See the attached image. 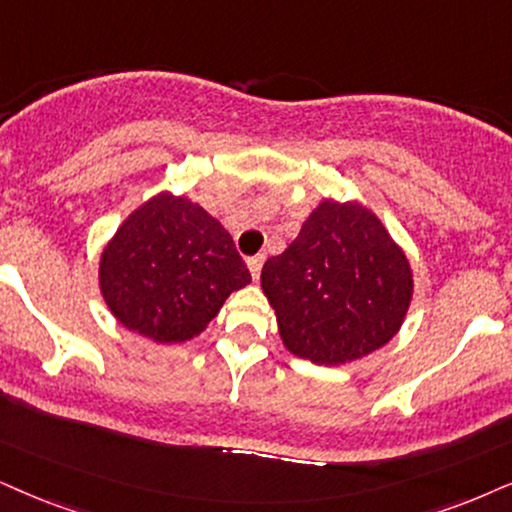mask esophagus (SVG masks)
Instances as JSON below:
<instances>
[{
  "instance_id": "34e87169",
  "label": "esophagus",
  "mask_w": 512,
  "mask_h": 512,
  "mask_svg": "<svg viewBox=\"0 0 512 512\" xmlns=\"http://www.w3.org/2000/svg\"><path fill=\"white\" fill-rule=\"evenodd\" d=\"M262 264H264V255H255V257H250L248 260V269H250V274H252V278H260V274H262Z\"/></svg>"
}]
</instances>
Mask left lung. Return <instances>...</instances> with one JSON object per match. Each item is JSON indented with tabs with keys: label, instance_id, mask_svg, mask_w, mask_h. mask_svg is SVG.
<instances>
[{
	"label": "left lung",
	"instance_id": "obj_1",
	"mask_svg": "<svg viewBox=\"0 0 512 512\" xmlns=\"http://www.w3.org/2000/svg\"><path fill=\"white\" fill-rule=\"evenodd\" d=\"M278 333L295 357L338 366L399 331L413 278L406 255L359 203L323 200L300 234L262 269Z\"/></svg>",
	"mask_w": 512,
	"mask_h": 512
}]
</instances>
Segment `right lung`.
<instances>
[{
	"label": "right lung",
	"mask_w": 512,
	"mask_h": 512,
	"mask_svg": "<svg viewBox=\"0 0 512 512\" xmlns=\"http://www.w3.org/2000/svg\"><path fill=\"white\" fill-rule=\"evenodd\" d=\"M99 278L122 326L155 342H184L248 286L250 271L215 217L189 198L160 193L122 222Z\"/></svg>",
	"instance_id": "right-lung-1"
}]
</instances>
